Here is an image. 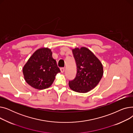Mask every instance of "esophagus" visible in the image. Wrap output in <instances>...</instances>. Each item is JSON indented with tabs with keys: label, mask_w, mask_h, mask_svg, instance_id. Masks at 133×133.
<instances>
[{
	"label": "esophagus",
	"mask_w": 133,
	"mask_h": 133,
	"mask_svg": "<svg viewBox=\"0 0 133 133\" xmlns=\"http://www.w3.org/2000/svg\"><path fill=\"white\" fill-rule=\"evenodd\" d=\"M65 68H64V67L60 68V71H61V73H64V72H65Z\"/></svg>",
	"instance_id": "obj_1"
}]
</instances>
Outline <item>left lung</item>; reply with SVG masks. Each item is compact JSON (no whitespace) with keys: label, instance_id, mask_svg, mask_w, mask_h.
I'll return each mask as SVG.
<instances>
[{"label":"left lung","instance_id":"left-lung-1","mask_svg":"<svg viewBox=\"0 0 133 133\" xmlns=\"http://www.w3.org/2000/svg\"><path fill=\"white\" fill-rule=\"evenodd\" d=\"M76 65L75 78L69 81V86L75 92L87 93L94 88L101 79L102 65L96 56L86 47L72 50Z\"/></svg>","mask_w":133,"mask_h":133}]
</instances>
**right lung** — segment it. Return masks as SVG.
Masks as SVG:
<instances>
[{
    "instance_id": "right-lung-1",
    "label": "right lung",
    "mask_w": 133,
    "mask_h": 133,
    "mask_svg": "<svg viewBox=\"0 0 133 133\" xmlns=\"http://www.w3.org/2000/svg\"><path fill=\"white\" fill-rule=\"evenodd\" d=\"M23 72L28 84L36 89H44L51 86L60 70L50 49L42 48L28 60Z\"/></svg>"
}]
</instances>
